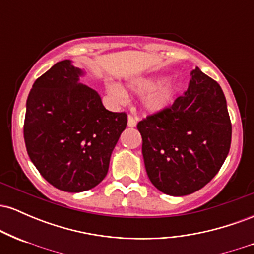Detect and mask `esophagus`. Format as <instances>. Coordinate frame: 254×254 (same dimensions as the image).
<instances>
[{"mask_svg":"<svg viewBox=\"0 0 254 254\" xmlns=\"http://www.w3.org/2000/svg\"><path fill=\"white\" fill-rule=\"evenodd\" d=\"M137 117H133V116H129V117H127V127H136V124H137Z\"/></svg>","mask_w":254,"mask_h":254,"instance_id":"obj_1","label":"esophagus"}]
</instances>
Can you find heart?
I'll return each mask as SVG.
<instances>
[{
    "label": "heart",
    "instance_id": "obj_1",
    "mask_svg": "<svg viewBox=\"0 0 254 254\" xmlns=\"http://www.w3.org/2000/svg\"><path fill=\"white\" fill-rule=\"evenodd\" d=\"M165 76H151V77H139L135 78L129 82L127 87L132 93L136 94H148L145 95L142 101V107L148 113L161 112L173 101L178 87L176 84H162L165 83ZM111 94L118 99H123L125 97L124 92L118 87L111 88Z\"/></svg>",
    "mask_w": 254,
    "mask_h": 254
}]
</instances>
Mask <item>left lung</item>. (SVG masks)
<instances>
[{"label": "left lung", "instance_id": "1", "mask_svg": "<svg viewBox=\"0 0 254 254\" xmlns=\"http://www.w3.org/2000/svg\"><path fill=\"white\" fill-rule=\"evenodd\" d=\"M151 184L186 196L217 174L229 153L232 123L222 88L196 66L189 88L172 106L137 124Z\"/></svg>", "mask_w": 254, "mask_h": 254}]
</instances>
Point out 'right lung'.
Listing matches in <instances>:
<instances>
[{
    "mask_svg": "<svg viewBox=\"0 0 254 254\" xmlns=\"http://www.w3.org/2000/svg\"><path fill=\"white\" fill-rule=\"evenodd\" d=\"M84 72L64 60L38 77L26 103L24 138L31 161L58 190L82 192L106 177L111 154L127 127L80 83Z\"/></svg>",
    "mask_w": 254,
    "mask_h": 254,
    "instance_id": "add662e5",
    "label": "right lung"
}]
</instances>
